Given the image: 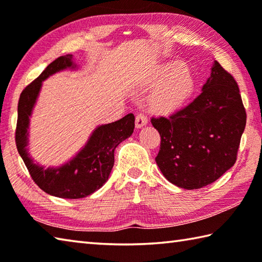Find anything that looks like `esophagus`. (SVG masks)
I'll use <instances>...</instances> for the list:
<instances>
[{
	"mask_svg": "<svg viewBox=\"0 0 262 262\" xmlns=\"http://www.w3.org/2000/svg\"><path fill=\"white\" fill-rule=\"evenodd\" d=\"M147 117L145 116V115H137L136 116V127L137 128H141L143 126H145L146 124H147Z\"/></svg>",
	"mask_w": 262,
	"mask_h": 262,
	"instance_id": "obj_1",
	"label": "esophagus"
}]
</instances>
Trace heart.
Returning <instances> with one entry per match:
<instances>
[{
	"label": "heart",
	"instance_id": "obj_1",
	"mask_svg": "<svg viewBox=\"0 0 262 262\" xmlns=\"http://www.w3.org/2000/svg\"><path fill=\"white\" fill-rule=\"evenodd\" d=\"M162 81L149 95L148 105L153 113L168 115L183 107L190 98L194 90V79L191 71L182 63H171L154 78L152 85Z\"/></svg>",
	"mask_w": 262,
	"mask_h": 262
}]
</instances>
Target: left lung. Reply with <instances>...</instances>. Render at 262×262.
I'll list each match as a JSON object with an SVG mask.
<instances>
[{
	"label": "left lung",
	"instance_id": "1",
	"mask_svg": "<svg viewBox=\"0 0 262 262\" xmlns=\"http://www.w3.org/2000/svg\"><path fill=\"white\" fill-rule=\"evenodd\" d=\"M150 122L161 136L155 161L163 176L178 187L195 190L235 164L246 113L236 80L214 61L200 95L168 118Z\"/></svg>",
	"mask_w": 262,
	"mask_h": 262
}]
</instances>
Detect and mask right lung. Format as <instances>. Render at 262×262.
<instances>
[{
    "instance_id": "1",
    "label": "right lung",
    "mask_w": 262,
    "mask_h": 262,
    "mask_svg": "<svg viewBox=\"0 0 262 262\" xmlns=\"http://www.w3.org/2000/svg\"><path fill=\"white\" fill-rule=\"evenodd\" d=\"M67 69H77L71 54L55 59L21 92L18 101L16 145L32 180L41 190L58 198L80 199L94 193L108 181L115 162V148L134 134L135 116L134 114H127L116 122L99 125L92 132L84 147L62 166L46 169L35 163L27 148L30 117L42 81Z\"/></svg>"
}]
</instances>
